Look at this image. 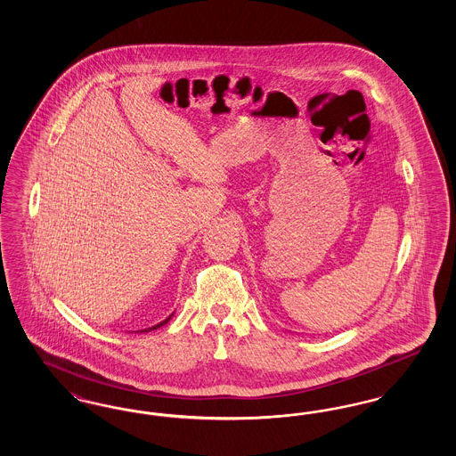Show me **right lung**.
<instances>
[{
    "label": "right lung",
    "instance_id": "1",
    "mask_svg": "<svg viewBox=\"0 0 456 456\" xmlns=\"http://www.w3.org/2000/svg\"><path fill=\"white\" fill-rule=\"evenodd\" d=\"M173 316L174 313L173 314H169V316H167L164 322H160V323H157V325L151 326V328H145V330H142V333H143V331H152V330H157V328H160V326L166 325V323H167V322H169Z\"/></svg>",
    "mask_w": 456,
    "mask_h": 456
}]
</instances>
